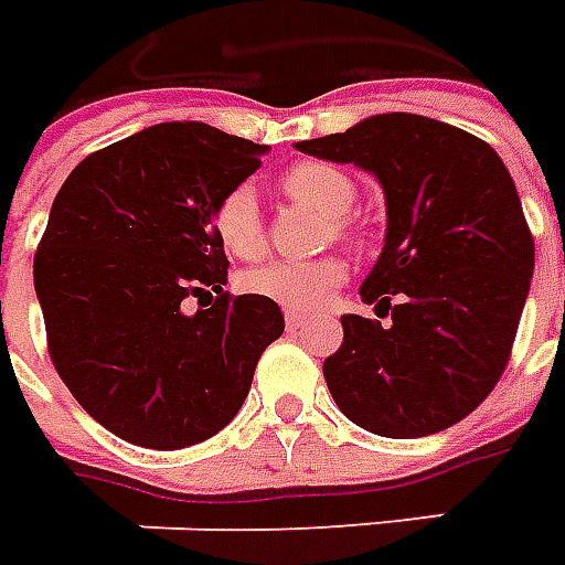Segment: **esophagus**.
I'll list each match as a JSON object with an SVG mask.
<instances>
[{
  "instance_id": "1",
  "label": "esophagus",
  "mask_w": 565,
  "mask_h": 565,
  "mask_svg": "<svg viewBox=\"0 0 565 565\" xmlns=\"http://www.w3.org/2000/svg\"><path fill=\"white\" fill-rule=\"evenodd\" d=\"M305 320H308V315H299V311H284V323H287V329H290V332L302 329Z\"/></svg>"
}]
</instances>
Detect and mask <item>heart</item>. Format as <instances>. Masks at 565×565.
Listing matches in <instances>:
<instances>
[{"instance_id":"obj_1","label":"heart","mask_w":565,"mask_h":565,"mask_svg":"<svg viewBox=\"0 0 565 565\" xmlns=\"http://www.w3.org/2000/svg\"><path fill=\"white\" fill-rule=\"evenodd\" d=\"M281 188L290 200L329 218V227L335 236H350L353 227L347 221V212L356 200V185L344 170L326 161H302L284 173ZM212 227H215L221 248L227 250L230 257L236 260L260 257L266 236H263V215L254 188H230L212 212ZM344 281L347 260L329 254V257L308 263L271 260L254 266L242 275V290L263 296L287 311H317L341 290Z\"/></svg>"}]
</instances>
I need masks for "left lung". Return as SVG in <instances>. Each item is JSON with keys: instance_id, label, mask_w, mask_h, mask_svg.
I'll list each match as a JSON object with an SVG mask.
<instances>
[{"instance_id": "1", "label": "left lung", "mask_w": 565, "mask_h": 565, "mask_svg": "<svg viewBox=\"0 0 565 565\" xmlns=\"http://www.w3.org/2000/svg\"><path fill=\"white\" fill-rule=\"evenodd\" d=\"M296 149L362 167L386 194V245L359 294L392 323L341 317L344 344L323 362L338 411L392 440L470 416L503 374L533 278V236L500 154L416 113Z\"/></svg>"}]
</instances>
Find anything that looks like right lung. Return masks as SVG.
<instances>
[{"label":"right lung","instance_id":"obj_1","mask_svg":"<svg viewBox=\"0 0 565 565\" xmlns=\"http://www.w3.org/2000/svg\"><path fill=\"white\" fill-rule=\"evenodd\" d=\"M266 146L161 122L83 158L35 254L50 359L83 411L146 449L209 440L248 398L281 308L230 296L212 212ZM199 311L186 315V302Z\"/></svg>","mask_w":565,"mask_h":565}]
</instances>
